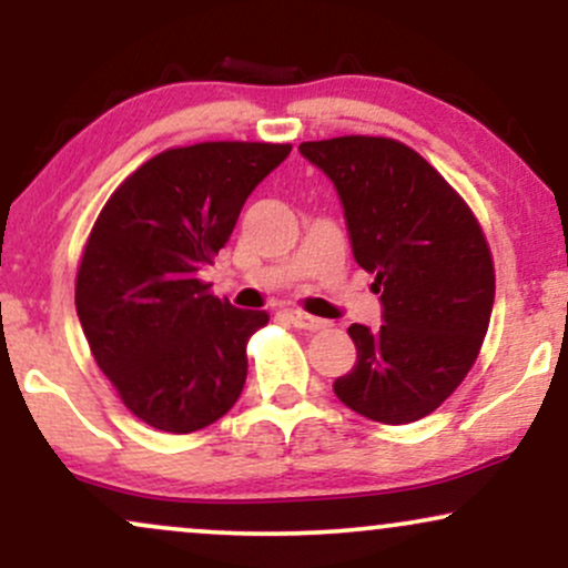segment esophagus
I'll list each match as a JSON object with an SVG mask.
<instances>
[{"label":"esophagus","mask_w":568,"mask_h":568,"mask_svg":"<svg viewBox=\"0 0 568 568\" xmlns=\"http://www.w3.org/2000/svg\"><path fill=\"white\" fill-rule=\"evenodd\" d=\"M288 321L296 325V328H304V331H323L325 323L323 317H312V315H306V312H302V310H291L288 312Z\"/></svg>","instance_id":"34e87169"}]
</instances>
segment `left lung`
I'll use <instances>...</instances> for the list:
<instances>
[{
	"mask_svg": "<svg viewBox=\"0 0 568 568\" xmlns=\"http://www.w3.org/2000/svg\"><path fill=\"white\" fill-rule=\"evenodd\" d=\"M334 181L352 253L376 275L379 328L349 325L357 361L338 376L344 406L382 425L433 414L465 382L494 306V258L459 192L414 149L382 135L298 146Z\"/></svg>",
	"mask_w": 568,
	"mask_h": 568,
	"instance_id": "1",
	"label": "left lung"
}]
</instances>
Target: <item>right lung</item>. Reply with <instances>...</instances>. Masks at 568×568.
Wrapping results in <instances>:
<instances>
[{
  "label": "right lung",
  "mask_w": 568,
  "mask_h": 568,
  "mask_svg": "<svg viewBox=\"0 0 568 568\" xmlns=\"http://www.w3.org/2000/svg\"><path fill=\"white\" fill-rule=\"evenodd\" d=\"M288 154L291 143L256 141L168 149L98 213L77 270V315L98 368L149 427L194 433L243 393L247 338L270 315L213 296L200 272Z\"/></svg>",
  "instance_id": "obj_1"
}]
</instances>
